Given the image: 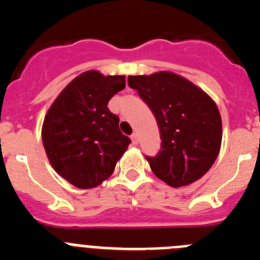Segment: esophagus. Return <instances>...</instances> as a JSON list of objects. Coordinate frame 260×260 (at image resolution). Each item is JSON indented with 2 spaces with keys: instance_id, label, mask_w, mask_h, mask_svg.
<instances>
[{
  "instance_id": "34e87169",
  "label": "esophagus",
  "mask_w": 260,
  "mask_h": 260,
  "mask_svg": "<svg viewBox=\"0 0 260 260\" xmlns=\"http://www.w3.org/2000/svg\"><path fill=\"white\" fill-rule=\"evenodd\" d=\"M132 142L133 144H138V142H139V138H138L137 133H133L132 134Z\"/></svg>"
}]
</instances>
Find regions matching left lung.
I'll use <instances>...</instances> for the list:
<instances>
[{"mask_svg":"<svg viewBox=\"0 0 260 260\" xmlns=\"http://www.w3.org/2000/svg\"><path fill=\"white\" fill-rule=\"evenodd\" d=\"M127 83L157 121L161 148L146 156L153 173L173 187L207 173L221 146V117L212 99L169 71L128 77Z\"/></svg>","mask_w":260,"mask_h":260,"instance_id":"8db88e82","label":"left lung"}]
</instances>
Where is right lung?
Returning <instances> with one entry per match:
<instances>
[{"mask_svg":"<svg viewBox=\"0 0 260 260\" xmlns=\"http://www.w3.org/2000/svg\"><path fill=\"white\" fill-rule=\"evenodd\" d=\"M125 77L86 71L65 87L48 110L43 144L54 171L79 189H92L113 173L130 138L119 132L118 116L108 109Z\"/></svg>","mask_w":260,"mask_h":260,"instance_id":"add662e5","label":"right lung"}]
</instances>
